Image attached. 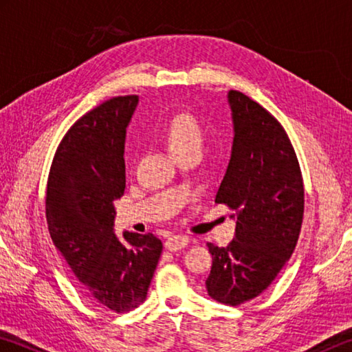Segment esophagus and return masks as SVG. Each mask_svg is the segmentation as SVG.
Masks as SVG:
<instances>
[{
	"mask_svg": "<svg viewBox=\"0 0 352 352\" xmlns=\"http://www.w3.org/2000/svg\"><path fill=\"white\" fill-rule=\"evenodd\" d=\"M189 239L186 236L183 234H177V236H170L168 241L164 242V247L169 250V252H177V250H180L183 247L188 245Z\"/></svg>",
	"mask_w": 352,
	"mask_h": 352,
	"instance_id": "esophagus-1",
	"label": "esophagus"
}]
</instances>
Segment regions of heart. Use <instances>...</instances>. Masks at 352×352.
I'll use <instances>...</instances> for the list:
<instances>
[{"label": "heart", "mask_w": 352, "mask_h": 352, "mask_svg": "<svg viewBox=\"0 0 352 352\" xmlns=\"http://www.w3.org/2000/svg\"><path fill=\"white\" fill-rule=\"evenodd\" d=\"M166 140L172 152L189 146L201 147L204 142V129L199 119L188 115V113H178L170 119L166 129Z\"/></svg>", "instance_id": "1"}]
</instances>
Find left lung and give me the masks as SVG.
Returning a JSON list of instances; mask_svg holds the SVG:
<instances>
[{
  "instance_id": "1",
  "label": "left lung",
  "mask_w": 352,
  "mask_h": 352,
  "mask_svg": "<svg viewBox=\"0 0 352 352\" xmlns=\"http://www.w3.org/2000/svg\"><path fill=\"white\" fill-rule=\"evenodd\" d=\"M226 98L234 138L216 201L236 211V231L228 247L208 243L212 265L205 284L216 301L239 306L269 287L294 253L305 188L281 124L241 91Z\"/></svg>"
}]
</instances>
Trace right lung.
<instances>
[{"label": "right lung", "mask_w": 352, "mask_h": 352, "mask_svg": "<svg viewBox=\"0 0 352 352\" xmlns=\"http://www.w3.org/2000/svg\"><path fill=\"white\" fill-rule=\"evenodd\" d=\"M136 96L113 98L65 135L46 189L51 239L91 301L115 312L146 300L163 243L153 234H115V201L126 189L127 126Z\"/></svg>", "instance_id": "right-lung-1"}]
</instances>
